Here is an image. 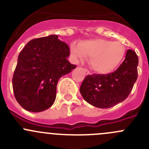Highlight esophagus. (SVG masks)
Listing matches in <instances>:
<instances>
[{
    "mask_svg": "<svg viewBox=\"0 0 149 149\" xmlns=\"http://www.w3.org/2000/svg\"><path fill=\"white\" fill-rule=\"evenodd\" d=\"M84 73H86V74H88V73H89V71H88V70L86 68H84Z\"/></svg>",
    "mask_w": 149,
    "mask_h": 149,
    "instance_id": "1",
    "label": "esophagus"
}]
</instances>
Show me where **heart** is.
<instances>
[{"mask_svg":"<svg viewBox=\"0 0 149 149\" xmlns=\"http://www.w3.org/2000/svg\"><path fill=\"white\" fill-rule=\"evenodd\" d=\"M70 49L76 58H90L91 68L100 73L113 71L123 61L125 53V48L121 42L103 39L82 42L79 46L72 45Z\"/></svg>","mask_w":149,"mask_h":149,"instance_id":"heart-1","label":"heart"}]
</instances>
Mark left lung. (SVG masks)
Masks as SVG:
<instances>
[{"label": "left lung", "instance_id": "8db88e82", "mask_svg": "<svg viewBox=\"0 0 149 149\" xmlns=\"http://www.w3.org/2000/svg\"><path fill=\"white\" fill-rule=\"evenodd\" d=\"M138 65L137 54L127 49L124 61L116 70L107 74L86 76L80 87L82 97L90 104L102 109L124 101L137 80Z\"/></svg>", "mask_w": 149, "mask_h": 149}]
</instances>
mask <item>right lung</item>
Masks as SVG:
<instances>
[{
  "mask_svg": "<svg viewBox=\"0 0 149 149\" xmlns=\"http://www.w3.org/2000/svg\"><path fill=\"white\" fill-rule=\"evenodd\" d=\"M69 55L68 45L54 34L25 45L12 79L15 98L24 109L39 112L53 104L59 79L76 68L67 60Z\"/></svg>",
  "mask_w": 149,
  "mask_h": 149,
  "instance_id": "obj_1",
  "label": "right lung"
}]
</instances>
